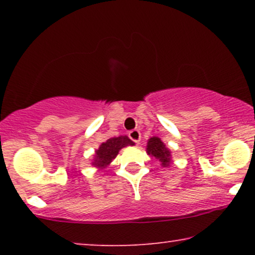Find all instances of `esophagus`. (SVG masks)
<instances>
[{
    "label": "esophagus",
    "instance_id": "esophagus-1",
    "mask_svg": "<svg viewBox=\"0 0 255 255\" xmlns=\"http://www.w3.org/2000/svg\"><path fill=\"white\" fill-rule=\"evenodd\" d=\"M128 137H130V139L133 142H135V144H139V141H140V132H139V130H132L128 132Z\"/></svg>",
    "mask_w": 255,
    "mask_h": 255
}]
</instances>
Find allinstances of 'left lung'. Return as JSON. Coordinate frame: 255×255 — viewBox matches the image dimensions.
<instances>
[{
	"instance_id": "left-lung-1",
	"label": "left lung",
	"mask_w": 255,
	"mask_h": 255,
	"mask_svg": "<svg viewBox=\"0 0 255 255\" xmlns=\"http://www.w3.org/2000/svg\"><path fill=\"white\" fill-rule=\"evenodd\" d=\"M147 153L159 159L163 166H168L170 162V152L165 144L158 137H153L147 142Z\"/></svg>"
}]
</instances>
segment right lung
<instances>
[{"label":"right lung","instance_id":"obj_1","mask_svg":"<svg viewBox=\"0 0 255 255\" xmlns=\"http://www.w3.org/2000/svg\"><path fill=\"white\" fill-rule=\"evenodd\" d=\"M128 145H134L133 141L130 140L128 137L121 135V137H115L108 139L106 142H103L100 146V148L96 151L95 159H94V165L100 168H103L109 165L113 161L120 152L122 147H125Z\"/></svg>","mask_w":255,"mask_h":255}]
</instances>
